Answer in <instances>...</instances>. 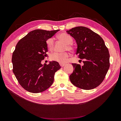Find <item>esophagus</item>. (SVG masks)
<instances>
[{
    "label": "esophagus",
    "mask_w": 121,
    "mask_h": 121,
    "mask_svg": "<svg viewBox=\"0 0 121 121\" xmlns=\"http://www.w3.org/2000/svg\"><path fill=\"white\" fill-rule=\"evenodd\" d=\"M60 65H61V67H63L65 66V63H60Z\"/></svg>",
    "instance_id": "1"
}]
</instances>
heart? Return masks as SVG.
Instances as JSON below:
<instances>
[{
  "mask_svg": "<svg viewBox=\"0 0 121 121\" xmlns=\"http://www.w3.org/2000/svg\"><path fill=\"white\" fill-rule=\"evenodd\" d=\"M58 37L67 45V47L65 48L66 50L69 51H72L73 50V47L71 45L73 42V39L70 35L65 33H62L59 35ZM46 44L48 50H52L54 46V40L52 38L48 39L46 42ZM68 57L69 54L67 53L54 52L51 54L50 59L53 61H57L60 63H65L68 60Z\"/></svg>",
  "mask_w": 121,
  "mask_h": 121,
  "instance_id": "obj_1",
  "label": "heart"
}]
</instances>
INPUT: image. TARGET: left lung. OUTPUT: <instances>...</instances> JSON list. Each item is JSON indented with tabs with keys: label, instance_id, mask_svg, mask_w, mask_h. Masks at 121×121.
<instances>
[{
	"label": "left lung",
	"instance_id": "obj_1",
	"mask_svg": "<svg viewBox=\"0 0 121 121\" xmlns=\"http://www.w3.org/2000/svg\"><path fill=\"white\" fill-rule=\"evenodd\" d=\"M66 32L76 40V54L84 59L83 66L72 63L70 82L82 89H95L102 82L109 68L110 56L105 42L99 35L85 26H76Z\"/></svg>",
	"mask_w": 121,
	"mask_h": 121
}]
</instances>
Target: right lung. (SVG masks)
Instances as JSON below:
<instances>
[{
  "label": "right lung",
  "mask_w": 121,
  "mask_h": 121,
  "mask_svg": "<svg viewBox=\"0 0 121 121\" xmlns=\"http://www.w3.org/2000/svg\"><path fill=\"white\" fill-rule=\"evenodd\" d=\"M59 31L36 29L20 39L12 55L13 71L21 86L30 92L45 91L52 85L55 73L61 68L56 61L42 65L47 56L46 41Z\"/></svg>",
  "instance_id": "obj_1"
}]
</instances>
